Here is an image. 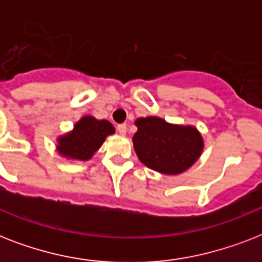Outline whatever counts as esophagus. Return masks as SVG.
<instances>
[{"label": "esophagus", "instance_id": "1", "mask_svg": "<svg viewBox=\"0 0 262 262\" xmlns=\"http://www.w3.org/2000/svg\"><path fill=\"white\" fill-rule=\"evenodd\" d=\"M117 130H118L119 135H125L126 133V125L125 123H119L118 126H117Z\"/></svg>", "mask_w": 262, "mask_h": 262}]
</instances>
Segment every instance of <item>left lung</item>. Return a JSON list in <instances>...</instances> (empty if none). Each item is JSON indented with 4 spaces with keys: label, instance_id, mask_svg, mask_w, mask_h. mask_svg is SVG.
I'll use <instances>...</instances> for the list:
<instances>
[{
    "label": "left lung",
    "instance_id": "8db88e82",
    "mask_svg": "<svg viewBox=\"0 0 262 262\" xmlns=\"http://www.w3.org/2000/svg\"><path fill=\"white\" fill-rule=\"evenodd\" d=\"M135 151L147 167L162 174H181L190 167L203 151V137L193 126L171 125L158 117L136 121Z\"/></svg>",
    "mask_w": 262,
    "mask_h": 262
}]
</instances>
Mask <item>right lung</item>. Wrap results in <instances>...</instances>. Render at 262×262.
Here are the masks:
<instances>
[{
  "label": "right lung",
  "instance_id": "obj_1",
  "mask_svg": "<svg viewBox=\"0 0 262 262\" xmlns=\"http://www.w3.org/2000/svg\"><path fill=\"white\" fill-rule=\"evenodd\" d=\"M115 132L114 126L106 119L83 117L75 125V129L58 139V152L65 158L88 160L98 151L107 136Z\"/></svg>",
  "mask_w": 262,
  "mask_h": 262
}]
</instances>
